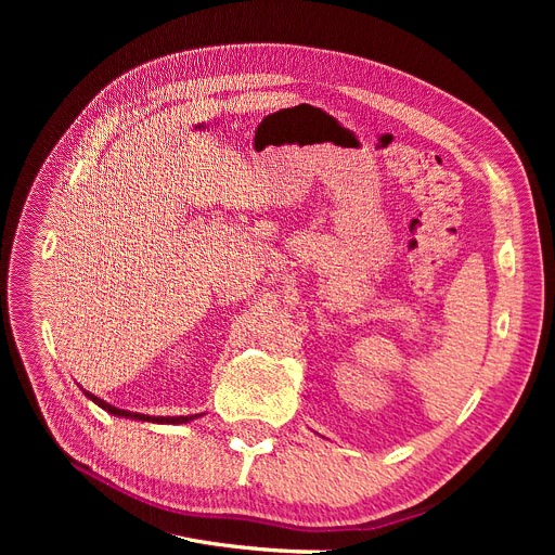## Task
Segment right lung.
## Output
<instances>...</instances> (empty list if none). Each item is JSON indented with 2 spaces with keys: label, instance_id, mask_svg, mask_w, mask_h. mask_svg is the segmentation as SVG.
<instances>
[{
  "label": "right lung",
  "instance_id": "1",
  "mask_svg": "<svg viewBox=\"0 0 555 555\" xmlns=\"http://www.w3.org/2000/svg\"><path fill=\"white\" fill-rule=\"evenodd\" d=\"M80 389H82V386H80ZM82 393H86V396L94 402V405L106 410L108 414H113V416H125V418H137V422H150V424H190V422H194V418L204 416V414H190V416H150V414H139V412H129V410L115 408V405H111V402H106V400H102V398H96L94 393H90V391H86V389H82Z\"/></svg>",
  "mask_w": 555,
  "mask_h": 555
}]
</instances>
